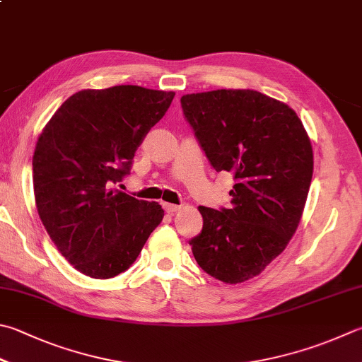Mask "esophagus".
Listing matches in <instances>:
<instances>
[{
	"mask_svg": "<svg viewBox=\"0 0 362 362\" xmlns=\"http://www.w3.org/2000/svg\"><path fill=\"white\" fill-rule=\"evenodd\" d=\"M182 206H180V204H173V203H163V209L167 211L168 214H173L176 213V211H180Z\"/></svg>",
	"mask_w": 362,
	"mask_h": 362,
	"instance_id": "esophagus-1",
	"label": "esophagus"
}]
</instances>
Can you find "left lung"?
<instances>
[{
  "mask_svg": "<svg viewBox=\"0 0 362 362\" xmlns=\"http://www.w3.org/2000/svg\"><path fill=\"white\" fill-rule=\"evenodd\" d=\"M184 117L216 172L233 175L231 206H199L200 268L225 284L255 277L287 247L308 200L313 151L296 112L254 90L181 98Z\"/></svg>",
  "mask_w": 362,
  "mask_h": 362,
  "instance_id": "obj_1",
  "label": "left lung"
}]
</instances>
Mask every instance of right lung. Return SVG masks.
I'll list each match as a JSON object with an SVG mask.
<instances>
[{
    "instance_id": "right-lung-1",
    "label": "right lung",
    "mask_w": 362,
    "mask_h": 362,
    "mask_svg": "<svg viewBox=\"0 0 362 362\" xmlns=\"http://www.w3.org/2000/svg\"><path fill=\"white\" fill-rule=\"evenodd\" d=\"M175 98L173 91L119 85L63 102L33 156L36 208L59 254L81 274L110 279L137 260L162 222L159 203L112 189Z\"/></svg>"
}]
</instances>
